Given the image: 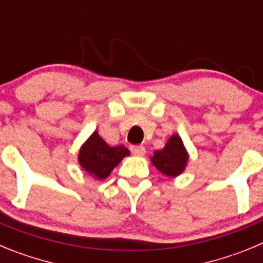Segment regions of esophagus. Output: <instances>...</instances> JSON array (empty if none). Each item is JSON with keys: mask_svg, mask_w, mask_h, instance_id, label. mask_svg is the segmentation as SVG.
Instances as JSON below:
<instances>
[{"mask_svg": "<svg viewBox=\"0 0 263 263\" xmlns=\"http://www.w3.org/2000/svg\"><path fill=\"white\" fill-rule=\"evenodd\" d=\"M130 152L137 157H143L146 154V150L143 146H130Z\"/></svg>", "mask_w": 263, "mask_h": 263, "instance_id": "34e87169", "label": "esophagus"}]
</instances>
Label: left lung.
<instances>
[{
    "mask_svg": "<svg viewBox=\"0 0 263 263\" xmlns=\"http://www.w3.org/2000/svg\"><path fill=\"white\" fill-rule=\"evenodd\" d=\"M188 157L190 155L185 150L182 138L178 134H173L163 148L154 152L150 160L159 173L168 178H175L185 170Z\"/></svg>",
    "mask_w": 263,
    "mask_h": 263,
    "instance_id": "1",
    "label": "left lung"
}]
</instances>
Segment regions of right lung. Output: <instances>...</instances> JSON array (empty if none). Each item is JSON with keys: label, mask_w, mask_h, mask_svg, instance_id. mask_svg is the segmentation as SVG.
I'll use <instances>...</instances> for the list:
<instances>
[{"label": "right lung", "mask_w": 263, "mask_h": 263, "mask_svg": "<svg viewBox=\"0 0 263 263\" xmlns=\"http://www.w3.org/2000/svg\"><path fill=\"white\" fill-rule=\"evenodd\" d=\"M127 155H130V152L125 146H109L100 137L99 132L95 130L81 145L78 160L85 173L97 180H103L110 175L113 168Z\"/></svg>", "instance_id": "add662e5"}]
</instances>
